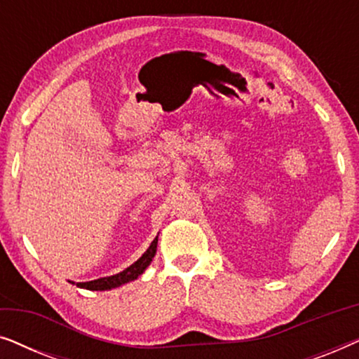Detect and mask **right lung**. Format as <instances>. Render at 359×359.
Wrapping results in <instances>:
<instances>
[{
    "instance_id": "obj_1",
    "label": "right lung",
    "mask_w": 359,
    "mask_h": 359,
    "mask_svg": "<svg viewBox=\"0 0 359 359\" xmlns=\"http://www.w3.org/2000/svg\"><path fill=\"white\" fill-rule=\"evenodd\" d=\"M156 243H158V235H156L154 242L150 243V247L147 248V252L142 255V257L137 259L134 264H130L129 268H126L124 271L112 274V276H107V278L95 279V281L78 283L76 286L83 287V289H88V291H107V289L122 286V284L134 281V279L139 278L140 274L145 271L147 266H149V264L151 263V259H154L155 253H156Z\"/></svg>"
}]
</instances>
